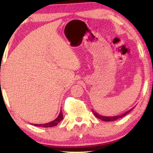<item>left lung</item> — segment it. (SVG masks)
Returning a JSON list of instances; mask_svg holds the SVG:
<instances>
[{"instance_id": "left-lung-1", "label": "left lung", "mask_w": 153, "mask_h": 153, "mask_svg": "<svg viewBox=\"0 0 153 153\" xmlns=\"http://www.w3.org/2000/svg\"><path fill=\"white\" fill-rule=\"evenodd\" d=\"M131 109H132V108H131V109L129 110L128 111L125 112V114H122V115H120V116H112V117H109V116H101V115L98 114L97 113L95 112V111H93V110H92V111H93L94 115H95V116L96 117H97V118L100 119V120H104V121H114V120H116L117 119H119V118H123V116H125V115L127 114H128V113L130 112L131 111Z\"/></svg>"}]
</instances>
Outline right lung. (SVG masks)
I'll use <instances>...</instances> for the list:
<instances>
[{
    "label": "right lung",
    "instance_id": "add662e5",
    "mask_svg": "<svg viewBox=\"0 0 153 153\" xmlns=\"http://www.w3.org/2000/svg\"><path fill=\"white\" fill-rule=\"evenodd\" d=\"M62 118H63V116H62V110H60V114L59 116H58V118L55 119V120L51 121V122L50 123H45V124H33L35 125V126H37V127H53V126H56V125H57L58 123H59L60 121L62 120Z\"/></svg>",
    "mask_w": 153,
    "mask_h": 153
}]
</instances>
